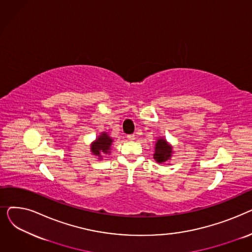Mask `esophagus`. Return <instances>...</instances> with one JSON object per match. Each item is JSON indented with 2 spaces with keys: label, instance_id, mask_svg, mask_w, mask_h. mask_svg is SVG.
Masks as SVG:
<instances>
[{
  "label": "esophagus",
  "instance_id": "1",
  "mask_svg": "<svg viewBox=\"0 0 252 252\" xmlns=\"http://www.w3.org/2000/svg\"><path fill=\"white\" fill-rule=\"evenodd\" d=\"M127 139H128L129 141H134L136 138H135V135H128V136H127Z\"/></svg>",
  "mask_w": 252,
  "mask_h": 252
}]
</instances>
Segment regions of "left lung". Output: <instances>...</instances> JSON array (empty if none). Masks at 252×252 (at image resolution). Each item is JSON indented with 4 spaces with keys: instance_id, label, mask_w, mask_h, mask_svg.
I'll list each match as a JSON object with an SVG mask.
<instances>
[{
    "instance_id": "left-lung-1",
    "label": "left lung",
    "mask_w": 252,
    "mask_h": 252,
    "mask_svg": "<svg viewBox=\"0 0 252 252\" xmlns=\"http://www.w3.org/2000/svg\"><path fill=\"white\" fill-rule=\"evenodd\" d=\"M174 154L173 146L164 139V138H158L155 142L154 147V154L153 158L158 163H164L170 160L171 156ZM169 164V163H168Z\"/></svg>"
}]
</instances>
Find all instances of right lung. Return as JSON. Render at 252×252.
I'll use <instances>...</instances> for the list:
<instances>
[{
	"mask_svg": "<svg viewBox=\"0 0 252 252\" xmlns=\"http://www.w3.org/2000/svg\"><path fill=\"white\" fill-rule=\"evenodd\" d=\"M113 143V139L106 133V131H102V133L94 140L91 145L90 149L93 155L98 156V159L102 160L103 156L106 154L111 153V146Z\"/></svg>",
	"mask_w": 252,
	"mask_h": 252,
	"instance_id": "obj_1",
	"label": "right lung"
}]
</instances>
